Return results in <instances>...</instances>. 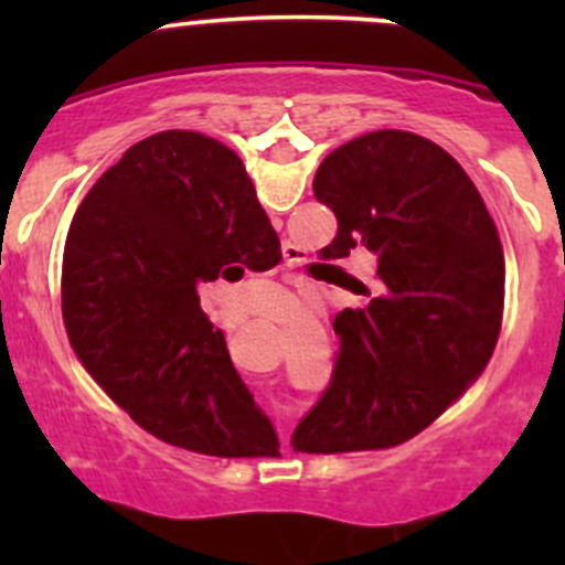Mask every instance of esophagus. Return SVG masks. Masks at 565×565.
<instances>
[{"mask_svg":"<svg viewBox=\"0 0 565 565\" xmlns=\"http://www.w3.org/2000/svg\"><path fill=\"white\" fill-rule=\"evenodd\" d=\"M281 254H284V265H287V267L300 265V262L306 259V250H300L298 246H292V243H284Z\"/></svg>","mask_w":565,"mask_h":565,"instance_id":"obj_1","label":"esophagus"}]
</instances>
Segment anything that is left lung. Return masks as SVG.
Masks as SVG:
<instances>
[{
	"instance_id": "1",
	"label": "left lung",
	"mask_w": 565,
	"mask_h": 565,
	"mask_svg": "<svg viewBox=\"0 0 565 565\" xmlns=\"http://www.w3.org/2000/svg\"><path fill=\"white\" fill-rule=\"evenodd\" d=\"M315 196L339 221L324 259L372 250L380 295L335 317L333 377L292 448L398 446L446 413L492 358L505 292L498 226L465 169L407 130H374L330 152Z\"/></svg>"
}]
</instances>
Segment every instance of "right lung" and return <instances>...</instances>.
I'll list each match as a JSON object with an SVG mask.
<instances>
[{
	"mask_svg": "<svg viewBox=\"0 0 565 565\" xmlns=\"http://www.w3.org/2000/svg\"><path fill=\"white\" fill-rule=\"evenodd\" d=\"M281 243L241 158L196 130L130 147L89 188L62 259V319L95 383L141 429L210 457H276L199 284L270 270Z\"/></svg>",
	"mask_w": 565,
	"mask_h": 565,
	"instance_id": "right-lung-1",
	"label": "right lung"
}]
</instances>
